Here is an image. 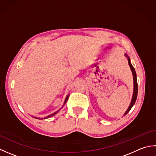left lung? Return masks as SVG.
<instances>
[{
	"mask_svg": "<svg viewBox=\"0 0 156 156\" xmlns=\"http://www.w3.org/2000/svg\"><path fill=\"white\" fill-rule=\"evenodd\" d=\"M125 55L127 57V59H128V64L130 66V68L131 69L132 74H133V97H132V100L131 102V104L129 105V108H127V110L126 111V112H125L124 116L127 115L128 112H129V111L131 110V108L133 107V106L134 105L135 101H136L137 99V93H138V84H137V75H136V72H135V68H133V66H132L131 63V59L129 58V56L127 55V54H125Z\"/></svg>",
	"mask_w": 156,
	"mask_h": 156,
	"instance_id": "obj_1",
	"label": "left lung"
}]
</instances>
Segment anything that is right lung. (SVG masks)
Segmentation results:
<instances>
[{
	"label": "right lung",
	"mask_w": 156,
	"mask_h": 156,
	"mask_svg": "<svg viewBox=\"0 0 156 156\" xmlns=\"http://www.w3.org/2000/svg\"><path fill=\"white\" fill-rule=\"evenodd\" d=\"M68 97H69V94L67 96V97H66V99H65V101H64V105H63V107H64V105L66 103V102H67V101H68ZM59 111H56L55 112H54V113H53V114H51V115H49V116H47V117H44V119H48V118H49V117H52V116H54V115H55L56 113H57V112ZM37 119V118H36ZM38 119H43L42 118H37Z\"/></svg>",
	"instance_id": "right-lung-1"
}]
</instances>
